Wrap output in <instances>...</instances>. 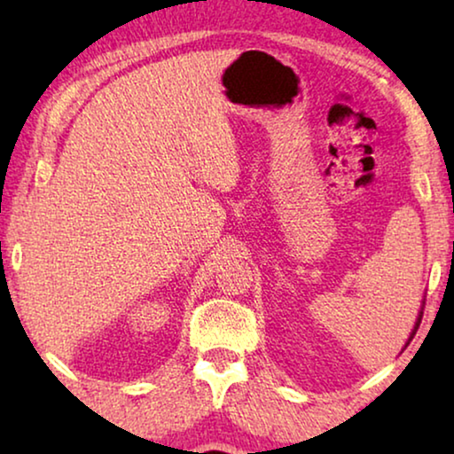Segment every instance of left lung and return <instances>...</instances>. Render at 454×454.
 Returning a JSON list of instances; mask_svg holds the SVG:
<instances>
[{
  "label": "left lung",
  "mask_w": 454,
  "mask_h": 454,
  "mask_svg": "<svg viewBox=\"0 0 454 454\" xmlns=\"http://www.w3.org/2000/svg\"><path fill=\"white\" fill-rule=\"evenodd\" d=\"M419 322H421V314H419V318H418V322H415V328H413V333H411V337H409V340H411V339H413V334H415V333H418V328H419Z\"/></svg>",
  "instance_id": "obj_1"
}]
</instances>
